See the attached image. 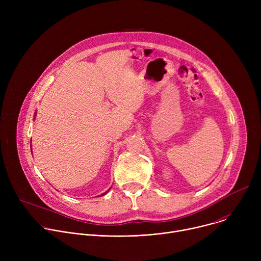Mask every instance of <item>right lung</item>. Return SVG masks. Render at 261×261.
<instances>
[{"label":"right lung","instance_id":"1","mask_svg":"<svg viewBox=\"0 0 261 261\" xmlns=\"http://www.w3.org/2000/svg\"><path fill=\"white\" fill-rule=\"evenodd\" d=\"M36 114H37V111H35V115H34V116H35V117H34V118H36ZM109 190H110V188H109V189H108V190H107V191H106V192H104V193H103V194H101V195H100V196H103V195H105V194H106V193H108V191H109Z\"/></svg>","mask_w":261,"mask_h":261}]
</instances>
